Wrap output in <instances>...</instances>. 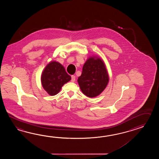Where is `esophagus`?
Segmentation results:
<instances>
[{"label": "esophagus", "instance_id": "34e87169", "mask_svg": "<svg viewBox=\"0 0 159 159\" xmlns=\"http://www.w3.org/2000/svg\"><path fill=\"white\" fill-rule=\"evenodd\" d=\"M75 81V75H71V81L72 82H74Z\"/></svg>", "mask_w": 159, "mask_h": 159}]
</instances>
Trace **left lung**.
Instances as JSON below:
<instances>
[{"label":"left lung","instance_id":"8db88e82","mask_svg":"<svg viewBox=\"0 0 159 159\" xmlns=\"http://www.w3.org/2000/svg\"><path fill=\"white\" fill-rule=\"evenodd\" d=\"M108 80L104 62L99 58L91 57L84 65L81 75L78 78V83L85 95L93 98L105 90Z\"/></svg>","mask_w":159,"mask_h":159}]
</instances>
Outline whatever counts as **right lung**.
I'll list each match as a JSON object with an SVG mask.
<instances>
[{
  "mask_svg": "<svg viewBox=\"0 0 159 159\" xmlns=\"http://www.w3.org/2000/svg\"><path fill=\"white\" fill-rule=\"evenodd\" d=\"M41 84L45 90L51 95L57 94L62 86L71 80L64 66L56 61L47 65L41 75Z\"/></svg>",
  "mask_w": 159,
  "mask_h": 159,
  "instance_id": "1",
  "label": "right lung"
}]
</instances>
